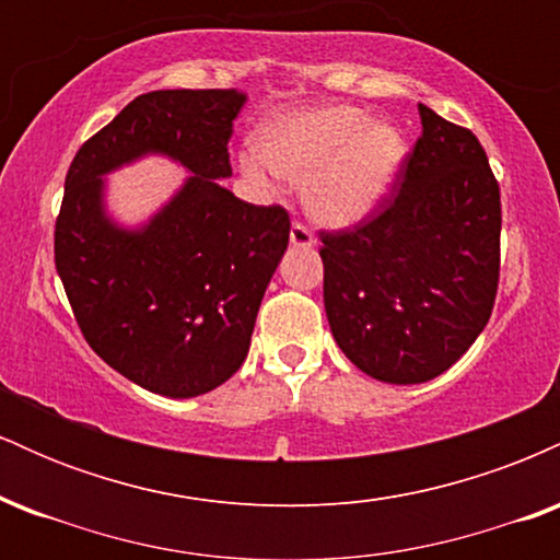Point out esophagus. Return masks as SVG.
Returning <instances> with one entry per match:
<instances>
[{"label":"esophagus","instance_id":"1","mask_svg":"<svg viewBox=\"0 0 560 560\" xmlns=\"http://www.w3.org/2000/svg\"><path fill=\"white\" fill-rule=\"evenodd\" d=\"M289 242H292V247H313V244H316V236L311 234V229H307L305 223H292Z\"/></svg>","mask_w":560,"mask_h":560}]
</instances>
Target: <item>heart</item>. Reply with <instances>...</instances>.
Listing matches in <instances>:
<instances>
[{
  "mask_svg": "<svg viewBox=\"0 0 560 560\" xmlns=\"http://www.w3.org/2000/svg\"><path fill=\"white\" fill-rule=\"evenodd\" d=\"M255 155L242 171L266 182V168L305 184V208L326 226H352L389 195L405 160V139L361 107L324 105L276 115L255 133Z\"/></svg>",
  "mask_w": 560,
  "mask_h": 560,
  "instance_id": "obj_1",
  "label": "heart"
}]
</instances>
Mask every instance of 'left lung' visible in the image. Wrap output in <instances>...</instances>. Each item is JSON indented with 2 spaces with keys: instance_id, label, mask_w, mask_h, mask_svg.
<instances>
[{
  "instance_id": "left-lung-1",
  "label": "left lung",
  "mask_w": 560,
  "mask_h": 560,
  "mask_svg": "<svg viewBox=\"0 0 560 560\" xmlns=\"http://www.w3.org/2000/svg\"><path fill=\"white\" fill-rule=\"evenodd\" d=\"M421 137L384 202L320 231L324 305L339 350L387 384L440 376L490 320L500 186L479 139L419 105Z\"/></svg>"
}]
</instances>
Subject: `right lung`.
Returning <instances> with one entry per match:
<instances>
[{
    "label": "right lung",
    "mask_w": 560,
    "mask_h": 560,
    "mask_svg": "<svg viewBox=\"0 0 560 560\" xmlns=\"http://www.w3.org/2000/svg\"><path fill=\"white\" fill-rule=\"evenodd\" d=\"M247 102L236 89L141 94L83 141L66 176L55 266L96 355L155 395L197 397L240 371L262 294L289 244L279 205H249L231 176L229 139ZM165 154L192 176L147 224L106 215L102 175Z\"/></svg>",
    "instance_id": "1"
}]
</instances>
